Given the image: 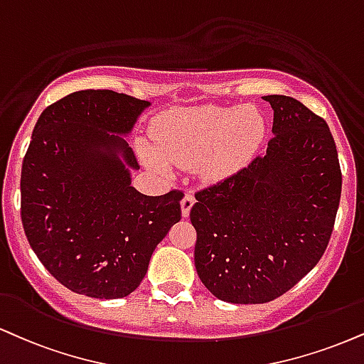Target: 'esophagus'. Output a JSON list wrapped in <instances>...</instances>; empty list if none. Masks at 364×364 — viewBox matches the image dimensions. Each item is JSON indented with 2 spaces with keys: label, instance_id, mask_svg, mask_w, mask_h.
Masks as SVG:
<instances>
[{
  "label": "esophagus",
  "instance_id": "34e87169",
  "mask_svg": "<svg viewBox=\"0 0 364 364\" xmlns=\"http://www.w3.org/2000/svg\"><path fill=\"white\" fill-rule=\"evenodd\" d=\"M193 203H195L193 193H191V191H186L185 196H183V200H181V213H183V217L190 215V210H191V207H193Z\"/></svg>",
  "mask_w": 364,
  "mask_h": 364
}]
</instances>
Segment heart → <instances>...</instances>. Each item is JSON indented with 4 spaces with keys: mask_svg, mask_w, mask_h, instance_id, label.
Listing matches in <instances>:
<instances>
[{
    "mask_svg": "<svg viewBox=\"0 0 364 364\" xmlns=\"http://www.w3.org/2000/svg\"><path fill=\"white\" fill-rule=\"evenodd\" d=\"M264 137V120L254 108L200 107L164 115L152 129L156 149L140 146L151 168L166 163L191 168L200 163L207 179H220L251 159Z\"/></svg>",
    "mask_w": 364,
    "mask_h": 364,
    "instance_id": "b5f03b06",
    "label": "heart"
}]
</instances>
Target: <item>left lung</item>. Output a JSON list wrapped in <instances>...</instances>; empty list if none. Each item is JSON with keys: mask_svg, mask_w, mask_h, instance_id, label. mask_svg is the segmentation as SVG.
Masks as SVG:
<instances>
[{"mask_svg": "<svg viewBox=\"0 0 364 364\" xmlns=\"http://www.w3.org/2000/svg\"><path fill=\"white\" fill-rule=\"evenodd\" d=\"M273 137L264 156L196 191L195 268L217 299L266 304L321 261L339 208V157L329 125L291 96H264Z\"/></svg>", "mask_w": 364, "mask_h": 364, "instance_id": "1", "label": "left lung"}]
</instances>
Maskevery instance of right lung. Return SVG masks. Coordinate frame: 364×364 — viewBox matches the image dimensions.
I'll use <instances>...</instances> for the list:
<instances>
[{"instance_id": "right-lung-1", "label": "right lung", "mask_w": 364, "mask_h": 364, "mask_svg": "<svg viewBox=\"0 0 364 364\" xmlns=\"http://www.w3.org/2000/svg\"><path fill=\"white\" fill-rule=\"evenodd\" d=\"M149 102L112 90L64 96L42 112L21 164V224L30 247L65 288L124 299L181 218L183 193H139L127 135Z\"/></svg>"}]
</instances>
